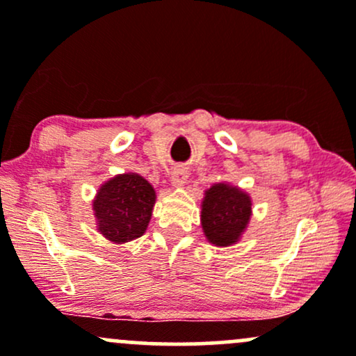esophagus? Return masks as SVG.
I'll return each mask as SVG.
<instances>
[{"instance_id":"esophagus-1","label":"esophagus","mask_w":356,"mask_h":356,"mask_svg":"<svg viewBox=\"0 0 356 356\" xmlns=\"http://www.w3.org/2000/svg\"><path fill=\"white\" fill-rule=\"evenodd\" d=\"M186 179H187V170H186V167L175 165L174 169H172V172H170V184H172L174 187L184 186V182H186Z\"/></svg>"}]
</instances>
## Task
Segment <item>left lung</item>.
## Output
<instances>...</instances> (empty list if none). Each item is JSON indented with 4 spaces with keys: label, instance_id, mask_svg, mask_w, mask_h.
Segmentation results:
<instances>
[{
    "label": "left lung",
    "instance_id": "obj_1",
    "mask_svg": "<svg viewBox=\"0 0 356 356\" xmlns=\"http://www.w3.org/2000/svg\"><path fill=\"white\" fill-rule=\"evenodd\" d=\"M251 218V199L238 187L216 184L202 201V229L216 246H231Z\"/></svg>",
    "mask_w": 356,
    "mask_h": 356
}]
</instances>
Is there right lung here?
<instances>
[{
  "instance_id": "right-lung-1",
  "label": "right lung",
  "mask_w": 356,
  "mask_h": 356,
  "mask_svg": "<svg viewBox=\"0 0 356 356\" xmlns=\"http://www.w3.org/2000/svg\"><path fill=\"white\" fill-rule=\"evenodd\" d=\"M155 204V191L144 177L124 174L100 187L93 209L99 231L113 243H127L144 234Z\"/></svg>"
}]
</instances>
